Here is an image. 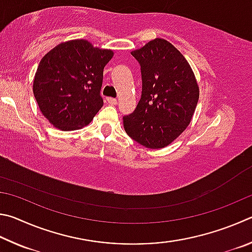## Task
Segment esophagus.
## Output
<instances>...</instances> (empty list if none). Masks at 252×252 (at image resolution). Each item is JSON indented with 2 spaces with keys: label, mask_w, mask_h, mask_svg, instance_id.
<instances>
[{
  "label": "esophagus",
  "mask_w": 252,
  "mask_h": 252,
  "mask_svg": "<svg viewBox=\"0 0 252 252\" xmlns=\"http://www.w3.org/2000/svg\"><path fill=\"white\" fill-rule=\"evenodd\" d=\"M107 101H108L109 104H112V105H116L118 103V100L116 98H113V97H108Z\"/></svg>",
  "instance_id": "34e87169"
}]
</instances>
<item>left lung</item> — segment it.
Wrapping results in <instances>:
<instances>
[{
	"label": "left lung",
	"mask_w": 252,
	"mask_h": 252,
	"mask_svg": "<svg viewBox=\"0 0 252 252\" xmlns=\"http://www.w3.org/2000/svg\"><path fill=\"white\" fill-rule=\"evenodd\" d=\"M131 55L140 65L142 96L123 117L124 128L145 147L164 148L190 123L199 87L186 59L166 39H153Z\"/></svg>",
	"instance_id": "1"
}]
</instances>
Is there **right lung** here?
Wrapping results in <instances>:
<instances>
[{"mask_svg": "<svg viewBox=\"0 0 252 252\" xmlns=\"http://www.w3.org/2000/svg\"><path fill=\"white\" fill-rule=\"evenodd\" d=\"M110 50L74 39L53 48L39 62L33 93L42 114L62 130L88 125L104 104L100 95Z\"/></svg>", "mask_w": 252, "mask_h": 252, "instance_id": "add662e5", "label": "right lung"}]
</instances>
